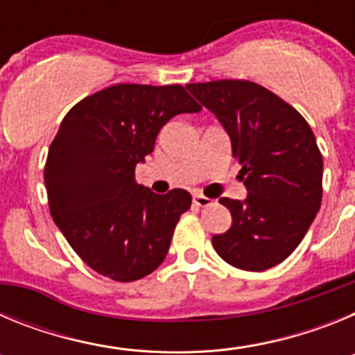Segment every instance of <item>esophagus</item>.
<instances>
[{
  "label": "esophagus",
  "instance_id": "1",
  "mask_svg": "<svg viewBox=\"0 0 355 355\" xmlns=\"http://www.w3.org/2000/svg\"><path fill=\"white\" fill-rule=\"evenodd\" d=\"M211 202H213L211 199H208V197H205V196H200V193H196V196H193V205L200 206V208L211 206Z\"/></svg>",
  "mask_w": 355,
  "mask_h": 355
}]
</instances>
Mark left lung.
Segmentation results:
<instances>
[{"label":"left lung","instance_id":"8db88e82","mask_svg":"<svg viewBox=\"0 0 355 355\" xmlns=\"http://www.w3.org/2000/svg\"><path fill=\"white\" fill-rule=\"evenodd\" d=\"M187 89L229 135L247 188L243 200H218L233 224L213 236V247L241 270L272 268L297 249L322 205L324 162L315 135L297 110L252 81L190 83Z\"/></svg>","mask_w":355,"mask_h":355}]
</instances>
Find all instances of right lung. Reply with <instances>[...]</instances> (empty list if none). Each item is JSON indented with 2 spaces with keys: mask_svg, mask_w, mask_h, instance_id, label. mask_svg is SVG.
<instances>
[{
  "mask_svg": "<svg viewBox=\"0 0 355 355\" xmlns=\"http://www.w3.org/2000/svg\"><path fill=\"white\" fill-rule=\"evenodd\" d=\"M181 85H114L85 97L64 117L44 171L51 216L92 270L131 283L165 259L192 196H165L135 181L172 117L197 114Z\"/></svg>",
  "mask_w": 355,
  "mask_h": 355,
  "instance_id": "add662e5",
  "label": "right lung"
}]
</instances>
